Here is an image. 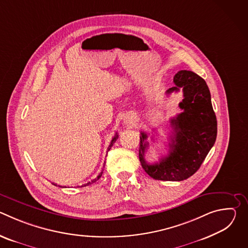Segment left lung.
Returning a JSON list of instances; mask_svg holds the SVG:
<instances>
[{"label": "left lung", "instance_id": "8db88e82", "mask_svg": "<svg viewBox=\"0 0 248 248\" xmlns=\"http://www.w3.org/2000/svg\"><path fill=\"white\" fill-rule=\"evenodd\" d=\"M175 86L167 94L183 90L179 104L183 110L170 120L172 135L169 154L158 163L148 164L144 153L148 147L147 134L141 132L139 160L143 170L154 180L181 182L197 171L217 137V119L212 107L211 94L205 80L190 70H180L173 77Z\"/></svg>", "mask_w": 248, "mask_h": 248}]
</instances>
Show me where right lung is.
Instances as JSON below:
<instances>
[{
  "instance_id": "1",
  "label": "right lung",
  "mask_w": 248,
  "mask_h": 248,
  "mask_svg": "<svg viewBox=\"0 0 248 248\" xmlns=\"http://www.w3.org/2000/svg\"><path fill=\"white\" fill-rule=\"evenodd\" d=\"M119 138V135H118V133H116V135L113 137V139H112V141H111V143H110V145H109V147H108V151L111 149V147L113 146V144L116 142V140ZM107 151V152H108ZM104 165H105V163H104ZM103 170H102V171L99 173V175L97 176L96 179H94V180H92L91 182H89V183H87V184H85V185H83V186H88V185H91V184H93V183H95V182H97L100 178H101V175H102V173H103ZM55 186H57V185H55ZM60 187H66V186H59Z\"/></svg>"
}]
</instances>
